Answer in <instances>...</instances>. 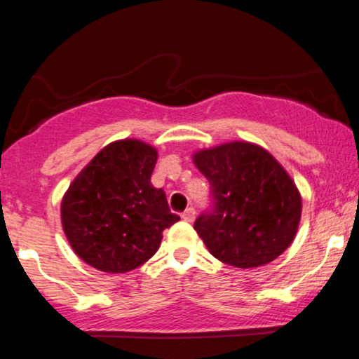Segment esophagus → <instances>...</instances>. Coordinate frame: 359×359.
Masks as SVG:
<instances>
[{
    "label": "esophagus",
    "mask_w": 359,
    "mask_h": 359,
    "mask_svg": "<svg viewBox=\"0 0 359 359\" xmlns=\"http://www.w3.org/2000/svg\"><path fill=\"white\" fill-rule=\"evenodd\" d=\"M182 219L187 221V222H192L196 219V209L194 208H187L185 211L182 212Z\"/></svg>",
    "instance_id": "1"
}]
</instances>
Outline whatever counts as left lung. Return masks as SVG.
Returning a JSON list of instances; mask_svg holds the SVG:
<instances>
[{
	"label": "left lung",
	"instance_id": "8db88e82",
	"mask_svg": "<svg viewBox=\"0 0 359 359\" xmlns=\"http://www.w3.org/2000/svg\"><path fill=\"white\" fill-rule=\"evenodd\" d=\"M194 163L211 187V205L199 214L194 229L212 257L238 269H253L273 262L290 246L302 201L269 151L233 142L197 151Z\"/></svg>",
	"mask_w": 359,
	"mask_h": 359
}]
</instances>
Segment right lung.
Wrapping results in <instances>:
<instances>
[{"instance_id": "obj_1", "label": "right lung", "mask_w": 359, "mask_h": 359, "mask_svg": "<svg viewBox=\"0 0 359 359\" xmlns=\"http://www.w3.org/2000/svg\"><path fill=\"white\" fill-rule=\"evenodd\" d=\"M156 150L114 142L94 156L62 201V226L77 257L106 273L138 269L158 250L163 229L180 219L150 182Z\"/></svg>"}]
</instances>
